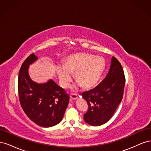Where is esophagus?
<instances>
[{
    "instance_id": "1",
    "label": "esophagus",
    "mask_w": 151,
    "mask_h": 151,
    "mask_svg": "<svg viewBox=\"0 0 151 151\" xmlns=\"http://www.w3.org/2000/svg\"><path fill=\"white\" fill-rule=\"evenodd\" d=\"M70 97L72 100H76L78 98V96H77V94H71L70 95Z\"/></svg>"
}]
</instances>
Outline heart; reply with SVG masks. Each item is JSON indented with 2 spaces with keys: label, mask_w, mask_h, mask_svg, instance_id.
<instances>
[{
  "label": "heart",
  "mask_w": 151,
  "mask_h": 151,
  "mask_svg": "<svg viewBox=\"0 0 151 151\" xmlns=\"http://www.w3.org/2000/svg\"><path fill=\"white\" fill-rule=\"evenodd\" d=\"M105 67L104 58L90 53H78L67 56L63 65H58L57 71L63 88H68L72 81L71 74L74 73L77 81L75 88L83 86L85 89H91L98 84Z\"/></svg>",
  "instance_id": "b5f03b06"
}]
</instances>
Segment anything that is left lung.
I'll return each instance as SVG.
<instances>
[{
	"mask_svg": "<svg viewBox=\"0 0 151 151\" xmlns=\"http://www.w3.org/2000/svg\"><path fill=\"white\" fill-rule=\"evenodd\" d=\"M125 83L122 66L113 57L109 72L101 83L82 93L89 106L84 121L90 125L100 126L110 120L122 100Z\"/></svg>",
	"mask_w": 151,
	"mask_h": 151,
	"instance_id": "obj_1",
	"label": "left lung"
}]
</instances>
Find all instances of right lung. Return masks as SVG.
Returning <instances> with one entry per match:
<instances>
[{"label":"right lung","mask_w":151,"mask_h":151,"mask_svg":"<svg viewBox=\"0 0 151 151\" xmlns=\"http://www.w3.org/2000/svg\"><path fill=\"white\" fill-rule=\"evenodd\" d=\"M37 60L38 57L32 53L21 65L17 86L19 101L31 121L41 127H51L62 120L69 96L52 79L38 84L30 78L29 67Z\"/></svg>","instance_id":"right-lung-1"}]
</instances>
